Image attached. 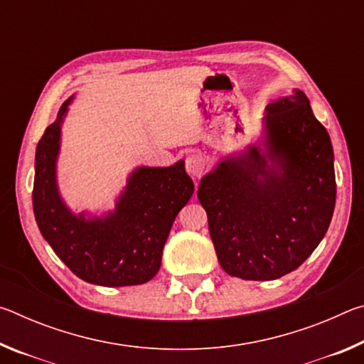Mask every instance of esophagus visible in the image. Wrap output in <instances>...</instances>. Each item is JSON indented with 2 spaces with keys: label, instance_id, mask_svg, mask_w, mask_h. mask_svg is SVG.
<instances>
[{
  "label": "esophagus",
  "instance_id": "obj_1",
  "mask_svg": "<svg viewBox=\"0 0 364 364\" xmlns=\"http://www.w3.org/2000/svg\"><path fill=\"white\" fill-rule=\"evenodd\" d=\"M207 160L202 154H191L186 157V171L194 178H199L205 171Z\"/></svg>",
  "mask_w": 364,
  "mask_h": 364
}]
</instances>
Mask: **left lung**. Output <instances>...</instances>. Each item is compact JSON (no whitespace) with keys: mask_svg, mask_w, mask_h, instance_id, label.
Masks as SVG:
<instances>
[{"mask_svg":"<svg viewBox=\"0 0 364 364\" xmlns=\"http://www.w3.org/2000/svg\"><path fill=\"white\" fill-rule=\"evenodd\" d=\"M267 112V154L252 147L223 160L197 189L221 268L247 281L297 269L321 242L336 205L334 152L308 97L295 90Z\"/></svg>","mask_w":364,"mask_h":364,"instance_id":"1","label":"left lung"}]
</instances>
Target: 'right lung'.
Segmentation results:
<instances>
[{
    "label": "right lung",
    "instance_id": "right-lung-1",
    "mask_svg": "<svg viewBox=\"0 0 364 364\" xmlns=\"http://www.w3.org/2000/svg\"><path fill=\"white\" fill-rule=\"evenodd\" d=\"M63 104L58 120L36 146L33 212L43 237L73 274L91 284L120 287L144 284L157 274L162 250L178 212L194 193V183L180 160L171 167H141L128 180L114 213L86 220L60 200L56 157Z\"/></svg>",
    "mask_w": 364,
    "mask_h": 364
}]
</instances>
